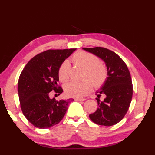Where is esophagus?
<instances>
[{"instance_id": "obj_1", "label": "esophagus", "mask_w": 155, "mask_h": 155, "mask_svg": "<svg viewBox=\"0 0 155 155\" xmlns=\"http://www.w3.org/2000/svg\"><path fill=\"white\" fill-rule=\"evenodd\" d=\"M74 100L76 101H84L85 99L84 98H75Z\"/></svg>"}]
</instances>
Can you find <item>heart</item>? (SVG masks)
<instances>
[{"mask_svg": "<svg viewBox=\"0 0 155 155\" xmlns=\"http://www.w3.org/2000/svg\"><path fill=\"white\" fill-rule=\"evenodd\" d=\"M73 63L85 70L86 79L80 83L71 81L65 86V92L68 96L74 98H84L92 90L93 83L96 87H100L106 81L108 77L107 67L100 62L96 56L87 52L79 51L72 58ZM59 79L66 82L70 77V64L66 61L61 64L58 71Z\"/></svg>", "mask_w": 155, "mask_h": 155, "instance_id": "b5f03b06", "label": "heart"}]
</instances>
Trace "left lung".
<instances>
[{
  "label": "left lung",
  "instance_id": "8db88e82",
  "mask_svg": "<svg viewBox=\"0 0 155 155\" xmlns=\"http://www.w3.org/2000/svg\"><path fill=\"white\" fill-rule=\"evenodd\" d=\"M83 49L103 60L108 71L106 81L96 93L98 98L100 94H104L106 98L103 101L97 98L98 108L89 114V118L99 125L109 127L116 124L126 114L132 100L133 84L130 72L123 59L107 48Z\"/></svg>",
  "mask_w": 155,
  "mask_h": 155
}]
</instances>
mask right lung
Returning <instances> with one entry per match:
<instances>
[{"label":"right lung","instance_id":"right-lung-1","mask_svg":"<svg viewBox=\"0 0 155 155\" xmlns=\"http://www.w3.org/2000/svg\"><path fill=\"white\" fill-rule=\"evenodd\" d=\"M77 48L48 50L38 54L26 64L19 77L18 93L23 114L35 127L48 128L60 123L74 99L51 98L52 90L61 94L58 71L65 59Z\"/></svg>","mask_w":155,"mask_h":155}]
</instances>
